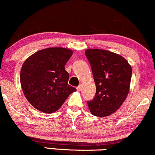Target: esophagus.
Returning a JSON list of instances; mask_svg holds the SVG:
<instances>
[{
	"mask_svg": "<svg viewBox=\"0 0 155 155\" xmlns=\"http://www.w3.org/2000/svg\"><path fill=\"white\" fill-rule=\"evenodd\" d=\"M81 89H82V85H80L79 86L77 87V91H81Z\"/></svg>",
	"mask_w": 155,
	"mask_h": 155,
	"instance_id": "esophagus-1",
	"label": "esophagus"
}]
</instances>
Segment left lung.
<instances>
[{"instance_id":"1","label":"left lung","mask_w":155,"mask_h":155,"mask_svg":"<svg viewBox=\"0 0 155 155\" xmlns=\"http://www.w3.org/2000/svg\"><path fill=\"white\" fill-rule=\"evenodd\" d=\"M96 93L87 101L91 114L106 117L116 112L127 98L130 88L131 67L121 55L99 49H87Z\"/></svg>"}]
</instances>
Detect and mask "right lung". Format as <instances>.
<instances>
[{
  "label": "right lung",
  "instance_id": "add662e5",
  "mask_svg": "<svg viewBox=\"0 0 155 155\" xmlns=\"http://www.w3.org/2000/svg\"><path fill=\"white\" fill-rule=\"evenodd\" d=\"M72 53L68 48L50 47L25 60L21 70V85L26 98L36 109L54 113L76 91L68 84L69 73L64 69Z\"/></svg>",
  "mask_w": 155,
  "mask_h": 155
}]
</instances>
